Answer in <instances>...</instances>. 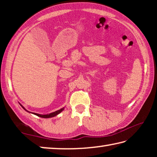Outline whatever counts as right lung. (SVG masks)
Masks as SVG:
<instances>
[{"instance_id": "obj_1", "label": "right lung", "mask_w": 157, "mask_h": 157, "mask_svg": "<svg viewBox=\"0 0 157 157\" xmlns=\"http://www.w3.org/2000/svg\"><path fill=\"white\" fill-rule=\"evenodd\" d=\"M19 104H20V103H19ZM20 105L21 106V107H22V108L23 109L25 110L26 111H28V112H29V113H31V112H30V111H28L27 109H25V107H23V105H21V104H20ZM63 109H64V107L60 109L57 110V111H54V112H52V113H48V114H39V113H33V114H34V115H36V116H39V117H41V118H52V117H55V116H57L58 114H59Z\"/></svg>"}]
</instances>
